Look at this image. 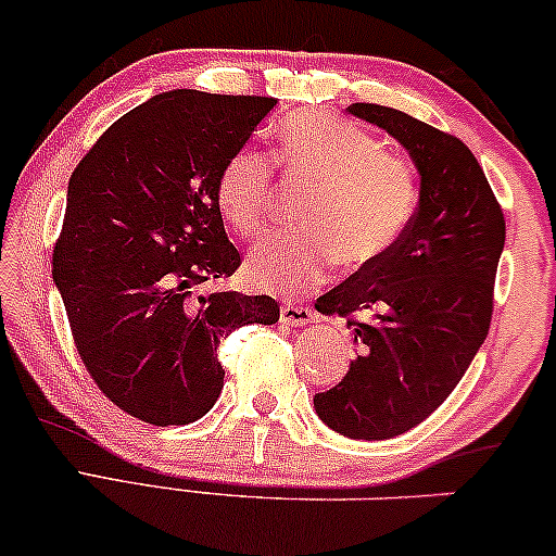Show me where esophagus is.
Here are the masks:
<instances>
[{"label":"esophagus","mask_w":556,"mask_h":556,"mask_svg":"<svg viewBox=\"0 0 556 556\" xmlns=\"http://www.w3.org/2000/svg\"><path fill=\"white\" fill-rule=\"evenodd\" d=\"M280 321L288 324V327H306V324L314 321V308L286 301V304L280 306Z\"/></svg>","instance_id":"34e87169"}]
</instances>
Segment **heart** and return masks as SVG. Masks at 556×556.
Returning <instances> with one entry per match:
<instances>
[{
    "label": "heart",
    "instance_id": "heart-1",
    "mask_svg": "<svg viewBox=\"0 0 556 556\" xmlns=\"http://www.w3.org/2000/svg\"><path fill=\"white\" fill-rule=\"evenodd\" d=\"M314 181L301 219L308 227L278 232L248 261L250 283L280 293L319 286L340 261L352 268L391 252L414 219L421 173L414 157L327 112H293L278 122L273 161L252 148L227 157L214 199L227 225L255 240L276 208V168Z\"/></svg>",
    "mask_w": 556,
    "mask_h": 556
}]
</instances>
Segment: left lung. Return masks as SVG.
Returning <instances> with one entry per match:
<instances>
[{
    "instance_id": "8db88e82",
    "label": "left lung",
    "mask_w": 556,
    "mask_h": 556,
    "mask_svg": "<svg viewBox=\"0 0 556 556\" xmlns=\"http://www.w3.org/2000/svg\"><path fill=\"white\" fill-rule=\"evenodd\" d=\"M350 114L391 132L421 173L414 219L391 252L316 301L355 331L342 383L314 395L319 419L350 439H393L429 419L485 342L506 216L459 137L380 104Z\"/></svg>"
}]
</instances>
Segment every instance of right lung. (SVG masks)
<instances>
[{
  "label": "right lung",
  "mask_w": 556,
  "mask_h": 556,
  "mask_svg": "<svg viewBox=\"0 0 556 556\" xmlns=\"http://www.w3.org/2000/svg\"><path fill=\"white\" fill-rule=\"evenodd\" d=\"M276 104L161 93L114 122L71 176L53 280L91 380L135 419H201L225 386L222 337L278 321L270 295L201 293L242 265L216 206V176Z\"/></svg>",
  "instance_id": "add662e5"
}]
</instances>
